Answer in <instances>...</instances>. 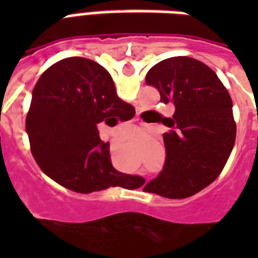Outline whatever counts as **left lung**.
I'll use <instances>...</instances> for the list:
<instances>
[{
	"label": "left lung",
	"mask_w": 258,
	"mask_h": 258,
	"mask_svg": "<svg viewBox=\"0 0 258 258\" xmlns=\"http://www.w3.org/2000/svg\"><path fill=\"white\" fill-rule=\"evenodd\" d=\"M147 86L172 101L175 112L163 117L166 162L145 191L166 198H187L220 175L236 142L233 101L217 74L200 60L178 56L147 72Z\"/></svg>",
	"instance_id": "obj_1"
}]
</instances>
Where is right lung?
<instances>
[{"label": "right lung", "mask_w": 258, "mask_h": 258, "mask_svg": "<svg viewBox=\"0 0 258 258\" xmlns=\"http://www.w3.org/2000/svg\"><path fill=\"white\" fill-rule=\"evenodd\" d=\"M135 108L117 96L111 75L83 57L64 58L41 75L32 92L26 133L38 167L72 191L88 194L108 187H139L143 178L113 169L109 145L96 125H111ZM120 120V119H119Z\"/></svg>", "instance_id": "1"}]
</instances>
